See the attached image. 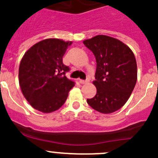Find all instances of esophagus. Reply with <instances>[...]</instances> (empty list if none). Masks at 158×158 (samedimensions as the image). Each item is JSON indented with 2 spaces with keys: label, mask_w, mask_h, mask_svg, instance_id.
Instances as JSON below:
<instances>
[{
  "label": "esophagus",
  "mask_w": 158,
  "mask_h": 158,
  "mask_svg": "<svg viewBox=\"0 0 158 158\" xmlns=\"http://www.w3.org/2000/svg\"><path fill=\"white\" fill-rule=\"evenodd\" d=\"M79 82H80V84H87V83L89 82V80H86V81H84V80H79Z\"/></svg>",
  "instance_id": "esophagus-1"
}]
</instances>
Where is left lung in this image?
Instances as JSON below:
<instances>
[{
    "label": "left lung",
    "instance_id": "left-lung-1",
    "mask_svg": "<svg viewBox=\"0 0 158 158\" xmlns=\"http://www.w3.org/2000/svg\"><path fill=\"white\" fill-rule=\"evenodd\" d=\"M97 62V94L87 102L97 111L110 114L123 107L130 98L137 79V61L130 48L118 39L97 35L83 41Z\"/></svg>",
    "mask_w": 158,
    "mask_h": 158
}]
</instances>
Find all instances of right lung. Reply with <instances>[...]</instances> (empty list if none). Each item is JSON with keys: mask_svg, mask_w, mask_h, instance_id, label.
Here are the masks:
<instances>
[{"mask_svg": "<svg viewBox=\"0 0 158 158\" xmlns=\"http://www.w3.org/2000/svg\"><path fill=\"white\" fill-rule=\"evenodd\" d=\"M72 41L48 38L26 51L19 66V84L29 104L43 113L58 110L75 83L64 75L63 56Z\"/></svg>", "mask_w": 158, "mask_h": 158, "instance_id": "obj_1", "label": "right lung"}]
</instances>
